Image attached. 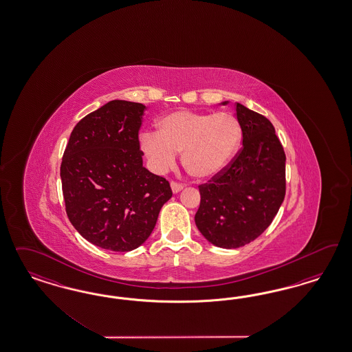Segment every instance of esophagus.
<instances>
[{
	"mask_svg": "<svg viewBox=\"0 0 352 352\" xmlns=\"http://www.w3.org/2000/svg\"><path fill=\"white\" fill-rule=\"evenodd\" d=\"M170 187L173 193H178V192H181L183 190V186L179 184V183H177V182H171Z\"/></svg>",
	"mask_w": 352,
	"mask_h": 352,
	"instance_id": "1",
	"label": "esophagus"
}]
</instances>
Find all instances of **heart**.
I'll use <instances>...</instances> for the list:
<instances>
[{"label":"heart","instance_id":"b5f03b06","mask_svg":"<svg viewBox=\"0 0 352 352\" xmlns=\"http://www.w3.org/2000/svg\"><path fill=\"white\" fill-rule=\"evenodd\" d=\"M156 133L140 138V151L152 170L162 174L183 152V165L192 177L210 179L231 164L240 140L241 128L230 113H204L188 109L170 112L156 122Z\"/></svg>","mask_w":352,"mask_h":352}]
</instances>
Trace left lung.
Listing matches in <instances>:
<instances>
[{
	"instance_id": "left-lung-1",
	"label": "left lung",
	"mask_w": 352,
	"mask_h": 352,
	"mask_svg": "<svg viewBox=\"0 0 352 352\" xmlns=\"http://www.w3.org/2000/svg\"><path fill=\"white\" fill-rule=\"evenodd\" d=\"M228 104V100L222 102ZM243 148L231 165L200 186L195 223L213 245L236 249L263 234L285 196V153L274 125L236 103Z\"/></svg>"
}]
</instances>
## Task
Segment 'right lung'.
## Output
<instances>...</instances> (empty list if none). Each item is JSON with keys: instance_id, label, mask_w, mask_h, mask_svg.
<instances>
[{"instance_id": "right-lung-1", "label": "right lung", "mask_w": 352, "mask_h": 352, "mask_svg": "<svg viewBox=\"0 0 352 352\" xmlns=\"http://www.w3.org/2000/svg\"><path fill=\"white\" fill-rule=\"evenodd\" d=\"M146 106L111 100L80 120L60 165L67 215L89 243L130 252L152 234L171 188L143 166L138 131Z\"/></svg>"}]
</instances>
